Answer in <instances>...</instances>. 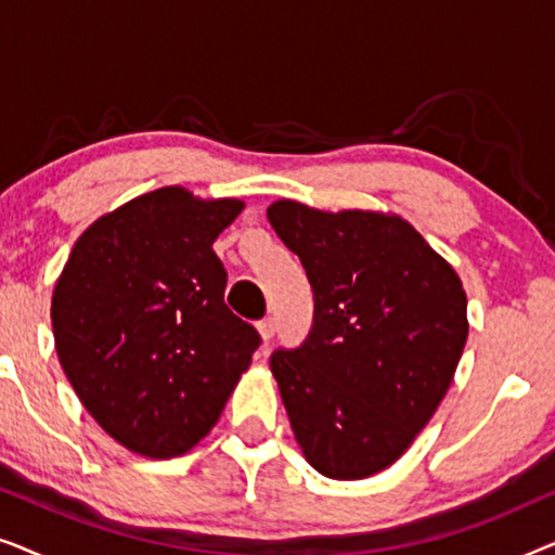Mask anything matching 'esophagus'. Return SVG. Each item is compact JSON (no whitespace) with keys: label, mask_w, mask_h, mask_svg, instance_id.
Masks as SVG:
<instances>
[{"label":"esophagus","mask_w":555,"mask_h":555,"mask_svg":"<svg viewBox=\"0 0 555 555\" xmlns=\"http://www.w3.org/2000/svg\"><path fill=\"white\" fill-rule=\"evenodd\" d=\"M257 331H260L264 344H270L272 336H275V318H264V321L257 323Z\"/></svg>","instance_id":"obj_1"}]
</instances>
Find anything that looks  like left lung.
Masks as SVG:
<instances>
[{
	"label": "left lung",
	"instance_id": "1",
	"mask_svg": "<svg viewBox=\"0 0 555 555\" xmlns=\"http://www.w3.org/2000/svg\"><path fill=\"white\" fill-rule=\"evenodd\" d=\"M313 287V325L270 356L295 439L318 473L361 480L397 462L450 389L467 298L412 224L378 211L268 209Z\"/></svg>",
	"mask_w": 555,
	"mask_h": 555
}]
</instances>
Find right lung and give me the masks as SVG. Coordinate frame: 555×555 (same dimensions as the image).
Returning <instances> with one entry per match:
<instances>
[{"label": "right lung", "mask_w": 555, "mask_h": 555, "mask_svg": "<svg viewBox=\"0 0 555 555\" xmlns=\"http://www.w3.org/2000/svg\"><path fill=\"white\" fill-rule=\"evenodd\" d=\"M245 204L164 186L124 204L75 242L52 293L67 382L108 435L169 460L215 427L260 346L227 308L215 240Z\"/></svg>", "instance_id": "right-lung-1"}]
</instances>
